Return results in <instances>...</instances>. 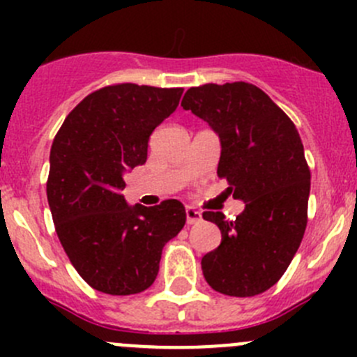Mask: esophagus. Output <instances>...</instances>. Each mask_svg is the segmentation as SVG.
Instances as JSON below:
<instances>
[{
    "label": "esophagus",
    "mask_w": 357,
    "mask_h": 357,
    "mask_svg": "<svg viewBox=\"0 0 357 357\" xmlns=\"http://www.w3.org/2000/svg\"><path fill=\"white\" fill-rule=\"evenodd\" d=\"M186 222L188 225H195V222L202 221V214L199 211H195L193 207H186Z\"/></svg>",
    "instance_id": "obj_1"
}]
</instances>
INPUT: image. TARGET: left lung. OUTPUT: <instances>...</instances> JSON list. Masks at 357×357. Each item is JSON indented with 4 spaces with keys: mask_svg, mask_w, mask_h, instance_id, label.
Returning a JSON list of instances; mask_svg holds the SVG:
<instances>
[{
    "mask_svg": "<svg viewBox=\"0 0 357 357\" xmlns=\"http://www.w3.org/2000/svg\"><path fill=\"white\" fill-rule=\"evenodd\" d=\"M181 107L219 136L218 174L245 204L235 221L204 212L221 229L219 247L202 257L205 280L231 297L262 294L287 271L307 225L311 172L301 136L285 112L248 82L190 88Z\"/></svg>",
    "mask_w": 357,
    "mask_h": 357,
    "instance_id": "left-lung-1",
    "label": "left lung"
}]
</instances>
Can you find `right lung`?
I'll return each mask as SVG.
<instances>
[{
	"mask_svg": "<svg viewBox=\"0 0 357 357\" xmlns=\"http://www.w3.org/2000/svg\"><path fill=\"white\" fill-rule=\"evenodd\" d=\"M183 88L117 84L86 96L63 121L50 153V211L75 271L95 290L131 295L157 278L162 248L186 222L179 200L129 205L124 174L146 162L153 129Z\"/></svg>",
	"mask_w": 357,
	"mask_h": 357,
	"instance_id": "add662e5",
	"label": "right lung"
}]
</instances>
